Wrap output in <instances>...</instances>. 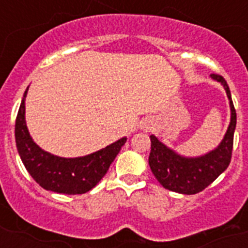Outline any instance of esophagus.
Wrapping results in <instances>:
<instances>
[{
	"label": "esophagus",
	"mask_w": 248,
	"mask_h": 248,
	"mask_svg": "<svg viewBox=\"0 0 248 248\" xmlns=\"http://www.w3.org/2000/svg\"><path fill=\"white\" fill-rule=\"evenodd\" d=\"M141 128H149V127H148V124H144L143 126H141Z\"/></svg>",
	"instance_id": "obj_1"
}]
</instances>
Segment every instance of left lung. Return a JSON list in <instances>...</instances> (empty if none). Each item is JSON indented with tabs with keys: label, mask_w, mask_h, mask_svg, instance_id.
<instances>
[{
	"label": "left lung",
	"mask_w": 248,
	"mask_h": 248,
	"mask_svg": "<svg viewBox=\"0 0 248 248\" xmlns=\"http://www.w3.org/2000/svg\"><path fill=\"white\" fill-rule=\"evenodd\" d=\"M211 78L224 86L231 105V124L217 148L201 157H184L166 147L155 135H151L149 166L152 172L159 184L171 192L181 194L202 192L231 163L237 114L227 81L219 75H211Z\"/></svg>",
	"instance_id": "8db88e82"
}]
</instances>
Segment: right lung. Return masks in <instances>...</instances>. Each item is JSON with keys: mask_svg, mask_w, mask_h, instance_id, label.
<instances>
[{"mask_svg": "<svg viewBox=\"0 0 248 248\" xmlns=\"http://www.w3.org/2000/svg\"><path fill=\"white\" fill-rule=\"evenodd\" d=\"M25 90L15 121V141L21 162L36 183L46 190L63 194H83L103 179L127 138L100 151L76 158H63L41 149L29 135L25 124Z\"/></svg>", "mask_w": 248, "mask_h": 248, "instance_id": "obj_1", "label": "right lung"}]
</instances>
